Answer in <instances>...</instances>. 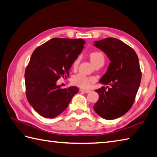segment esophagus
<instances>
[{
	"label": "esophagus",
	"instance_id": "obj_1",
	"mask_svg": "<svg viewBox=\"0 0 157 157\" xmlns=\"http://www.w3.org/2000/svg\"><path fill=\"white\" fill-rule=\"evenodd\" d=\"M80 91H82V92H84V93H86V94L90 92V90H86V89H81V90H80Z\"/></svg>",
	"mask_w": 157,
	"mask_h": 157
}]
</instances>
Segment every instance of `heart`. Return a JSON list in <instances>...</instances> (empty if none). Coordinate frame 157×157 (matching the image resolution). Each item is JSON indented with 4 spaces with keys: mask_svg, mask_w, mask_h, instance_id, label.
<instances>
[{
    "mask_svg": "<svg viewBox=\"0 0 157 157\" xmlns=\"http://www.w3.org/2000/svg\"><path fill=\"white\" fill-rule=\"evenodd\" d=\"M90 60L94 66H96L97 63H98L99 62L105 61V57L103 55L102 52L100 51H94L91 52L90 55ZM80 62V58L77 57L73 62L72 67L74 69H76L78 67ZM96 79L94 78H90L88 76H85V75L82 73L77 74L72 78V82L73 83L77 85V86L81 87V88H89L91 86V84L92 82H95Z\"/></svg>",
    "mask_w": 157,
    "mask_h": 157,
    "instance_id": "heart-1",
    "label": "heart"
}]
</instances>
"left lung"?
Listing matches in <instances>:
<instances>
[{
    "instance_id": "8db88e82",
    "label": "left lung",
    "mask_w": 157,
    "mask_h": 157,
    "mask_svg": "<svg viewBox=\"0 0 157 157\" xmlns=\"http://www.w3.org/2000/svg\"><path fill=\"white\" fill-rule=\"evenodd\" d=\"M94 46L106 53L111 63L100 80L106 87L96 90L99 99L94 109L102 118L113 120L127 113L134 103L141 79L138 57L131 46L116 38L95 41Z\"/></svg>"
}]
</instances>
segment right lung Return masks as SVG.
Instances as JSON below:
<instances>
[{
    "instance_id": "1",
    "label": "right lung",
    "mask_w": 157,
    "mask_h": 157,
    "mask_svg": "<svg viewBox=\"0 0 157 157\" xmlns=\"http://www.w3.org/2000/svg\"><path fill=\"white\" fill-rule=\"evenodd\" d=\"M82 39L55 37L38 46L25 70L26 96L38 113L46 118L61 114L78 93L75 86L62 89L56 85L84 48Z\"/></svg>"
}]
</instances>
